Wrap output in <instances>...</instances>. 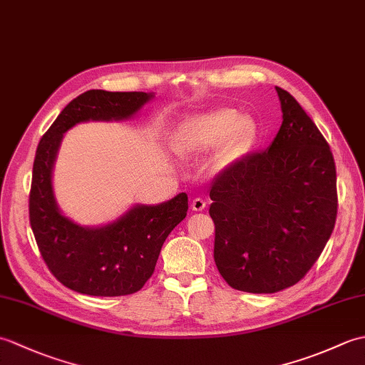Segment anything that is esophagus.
I'll return each mask as SVG.
<instances>
[{
    "label": "esophagus",
    "mask_w": 365,
    "mask_h": 365,
    "mask_svg": "<svg viewBox=\"0 0 365 365\" xmlns=\"http://www.w3.org/2000/svg\"><path fill=\"white\" fill-rule=\"evenodd\" d=\"M205 207H207V202H205L202 197H195V199L191 200V208L195 212H202Z\"/></svg>",
    "instance_id": "1"
}]
</instances>
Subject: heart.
I'll use <instances>...</instances> for the list:
<instances>
[{"mask_svg": "<svg viewBox=\"0 0 365 365\" xmlns=\"http://www.w3.org/2000/svg\"><path fill=\"white\" fill-rule=\"evenodd\" d=\"M254 130L251 120L230 108L197 114L185 123L174 141L175 150L183 157H199L218 147L215 166L227 168L251 145Z\"/></svg>", "mask_w": 365, "mask_h": 365, "instance_id": "obj_1", "label": "heart"}]
</instances>
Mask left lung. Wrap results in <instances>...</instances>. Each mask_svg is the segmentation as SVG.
<instances>
[{"instance_id":"left-lung-1","label":"left lung","mask_w":365,"mask_h":365,"mask_svg":"<svg viewBox=\"0 0 365 365\" xmlns=\"http://www.w3.org/2000/svg\"><path fill=\"white\" fill-rule=\"evenodd\" d=\"M282 123L262 153L215 178V263L230 287L276 293L306 276L332 234L336 165L327 139L289 92L277 88Z\"/></svg>"}]
</instances>
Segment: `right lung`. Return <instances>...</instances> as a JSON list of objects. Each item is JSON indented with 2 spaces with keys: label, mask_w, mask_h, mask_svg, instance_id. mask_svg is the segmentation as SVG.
<instances>
[{
  "label": "right lung",
  "mask_w": 365,
  "mask_h": 365,
  "mask_svg": "<svg viewBox=\"0 0 365 365\" xmlns=\"http://www.w3.org/2000/svg\"><path fill=\"white\" fill-rule=\"evenodd\" d=\"M153 92L91 89L73 98L37 145L29 192V222L42 257L67 289L92 297H122L143 289L161 246L188 212L187 192L157 205L135 204L103 226H81L61 212L53 168L66 131L81 122L131 119Z\"/></svg>",
  "instance_id": "obj_1"
}]
</instances>
